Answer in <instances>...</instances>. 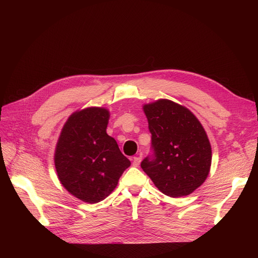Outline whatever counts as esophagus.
Instances as JSON below:
<instances>
[{
	"label": "esophagus",
	"instance_id": "obj_1",
	"mask_svg": "<svg viewBox=\"0 0 258 258\" xmlns=\"http://www.w3.org/2000/svg\"><path fill=\"white\" fill-rule=\"evenodd\" d=\"M141 155L139 156H136V157H134V159H132V166L134 167H139L140 162H141Z\"/></svg>",
	"mask_w": 258,
	"mask_h": 258
}]
</instances>
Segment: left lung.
Returning a JSON list of instances; mask_svg holds the SVG:
<instances>
[{"mask_svg":"<svg viewBox=\"0 0 258 258\" xmlns=\"http://www.w3.org/2000/svg\"><path fill=\"white\" fill-rule=\"evenodd\" d=\"M154 157L141 168L169 197L187 196L207 179L212 150L205 128L188 108L168 99L143 105Z\"/></svg>","mask_w":258,"mask_h":258,"instance_id":"8db88e82","label":"left lung"}]
</instances>
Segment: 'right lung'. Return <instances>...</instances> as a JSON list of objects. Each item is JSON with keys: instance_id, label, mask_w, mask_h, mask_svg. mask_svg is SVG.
<instances>
[{"instance_id": "1", "label": "right lung", "mask_w": 258, "mask_h": 258, "mask_svg": "<svg viewBox=\"0 0 258 258\" xmlns=\"http://www.w3.org/2000/svg\"><path fill=\"white\" fill-rule=\"evenodd\" d=\"M110 112L90 106L74 112L61 130L54 151L60 183L87 204L104 200L130 165L115 139L106 134Z\"/></svg>"}]
</instances>
